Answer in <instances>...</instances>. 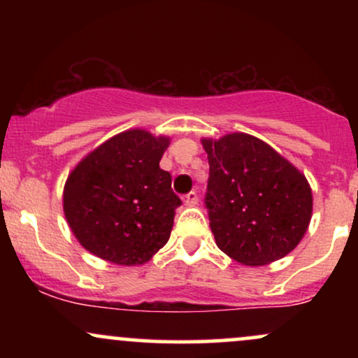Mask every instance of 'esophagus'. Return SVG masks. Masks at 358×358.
I'll return each instance as SVG.
<instances>
[{
	"label": "esophagus",
	"mask_w": 358,
	"mask_h": 358,
	"mask_svg": "<svg viewBox=\"0 0 358 358\" xmlns=\"http://www.w3.org/2000/svg\"><path fill=\"white\" fill-rule=\"evenodd\" d=\"M182 200L187 207H193V205L199 203V196H196L195 192H190V193H187V195H183Z\"/></svg>",
	"instance_id": "34e87169"
}]
</instances>
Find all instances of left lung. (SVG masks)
<instances>
[{
  "label": "left lung",
  "instance_id": "obj_1",
  "mask_svg": "<svg viewBox=\"0 0 358 358\" xmlns=\"http://www.w3.org/2000/svg\"><path fill=\"white\" fill-rule=\"evenodd\" d=\"M210 175L208 220L222 252L244 266L287 256L313 212L306 176L268 143L245 133L202 138Z\"/></svg>",
  "mask_w": 358,
  "mask_h": 358
}]
</instances>
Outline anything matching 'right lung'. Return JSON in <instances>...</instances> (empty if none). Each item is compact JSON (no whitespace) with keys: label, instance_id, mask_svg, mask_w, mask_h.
<instances>
[{"label":"right lung","instance_id":"add662e5","mask_svg":"<svg viewBox=\"0 0 358 358\" xmlns=\"http://www.w3.org/2000/svg\"><path fill=\"white\" fill-rule=\"evenodd\" d=\"M168 146V136L127 129L77 163L64 187V213L82 248L113 264L139 266L166 244L182 205L159 168Z\"/></svg>","mask_w":358,"mask_h":358}]
</instances>
